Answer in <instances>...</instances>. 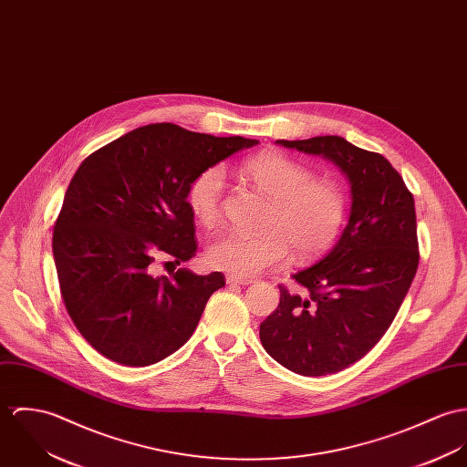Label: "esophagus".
Here are the masks:
<instances>
[{
	"mask_svg": "<svg viewBox=\"0 0 467 467\" xmlns=\"http://www.w3.org/2000/svg\"><path fill=\"white\" fill-rule=\"evenodd\" d=\"M225 281H227V285H251L254 279L253 277H238V275H227L225 277Z\"/></svg>",
	"mask_w": 467,
	"mask_h": 467,
	"instance_id": "obj_1",
	"label": "esophagus"
}]
</instances>
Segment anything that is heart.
<instances>
[{
	"label": "heart",
	"instance_id": "obj_1",
	"mask_svg": "<svg viewBox=\"0 0 467 467\" xmlns=\"http://www.w3.org/2000/svg\"><path fill=\"white\" fill-rule=\"evenodd\" d=\"M240 173L266 199L270 209L265 233L229 231L209 245V263L238 277H254L283 265L292 247L299 256L326 251L338 236L346 218V195L329 179H315L308 166L279 152L245 161ZM225 175L208 168L192 182L188 204L202 225H214L222 216Z\"/></svg>",
	"mask_w": 467,
	"mask_h": 467
}]
</instances>
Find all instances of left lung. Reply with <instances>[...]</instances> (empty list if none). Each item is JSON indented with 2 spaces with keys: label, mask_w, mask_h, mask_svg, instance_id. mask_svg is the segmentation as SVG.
Returning a JSON list of instances; mask_svg holds the SVG:
<instances>
[{
  "label": "left lung",
  "mask_w": 467,
  "mask_h": 467,
  "mask_svg": "<svg viewBox=\"0 0 467 467\" xmlns=\"http://www.w3.org/2000/svg\"><path fill=\"white\" fill-rule=\"evenodd\" d=\"M322 156L351 184L349 222L327 256L279 286V306L259 326L265 351L292 372L326 376L363 358L385 335L417 272L414 197L394 166L340 136L275 141Z\"/></svg>",
  "instance_id": "obj_1"
}]
</instances>
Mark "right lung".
<instances>
[{
  "instance_id": "right-lung-1",
  "label": "right lung",
  "mask_w": 467,
  "mask_h": 467,
  "mask_svg": "<svg viewBox=\"0 0 467 467\" xmlns=\"http://www.w3.org/2000/svg\"><path fill=\"white\" fill-rule=\"evenodd\" d=\"M258 143L152 123L78 166L53 227V259L66 310L105 358L147 367L190 340L225 277L188 268L156 275L154 263L195 256L192 182Z\"/></svg>"
}]
</instances>
